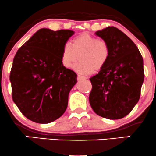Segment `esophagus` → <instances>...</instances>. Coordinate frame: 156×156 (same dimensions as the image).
Returning a JSON list of instances; mask_svg holds the SVG:
<instances>
[{
    "label": "esophagus",
    "mask_w": 156,
    "mask_h": 156,
    "mask_svg": "<svg viewBox=\"0 0 156 156\" xmlns=\"http://www.w3.org/2000/svg\"><path fill=\"white\" fill-rule=\"evenodd\" d=\"M83 79H87V78H86L85 76H80V75H78V80H83Z\"/></svg>",
    "instance_id": "esophagus-1"
}]
</instances>
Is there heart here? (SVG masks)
<instances>
[{
    "label": "heart",
    "mask_w": 156,
    "mask_h": 156,
    "mask_svg": "<svg viewBox=\"0 0 156 156\" xmlns=\"http://www.w3.org/2000/svg\"><path fill=\"white\" fill-rule=\"evenodd\" d=\"M110 47L107 42L83 33L72 40V44L66 43L62 52L61 60L65 67L71 68L80 55V62L73 67L76 72L91 74L104 67L110 57Z\"/></svg>",
    "instance_id": "heart-1"
}]
</instances>
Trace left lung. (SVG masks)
<instances>
[{"mask_svg":"<svg viewBox=\"0 0 156 156\" xmlns=\"http://www.w3.org/2000/svg\"><path fill=\"white\" fill-rule=\"evenodd\" d=\"M95 34L107 42L111 54L104 67L90 78L89 103L102 117L121 119L140 98L144 78L142 56L133 41L115 27H107Z\"/></svg>","mask_w":156,"mask_h":156,"instance_id":"8db88e82","label":"left lung"}]
</instances>
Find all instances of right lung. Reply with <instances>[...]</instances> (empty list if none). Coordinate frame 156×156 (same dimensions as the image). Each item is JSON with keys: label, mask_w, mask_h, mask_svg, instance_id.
<instances>
[{"label": "right lung", "mask_w": 156, "mask_h": 156, "mask_svg": "<svg viewBox=\"0 0 156 156\" xmlns=\"http://www.w3.org/2000/svg\"><path fill=\"white\" fill-rule=\"evenodd\" d=\"M74 33L41 28L16 53L10 73L12 99L30 120L50 123L67 109L77 75L64 67L61 56Z\"/></svg>", "instance_id": "right-lung-1"}]
</instances>
